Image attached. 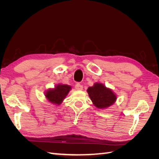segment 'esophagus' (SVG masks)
<instances>
[{"mask_svg": "<svg viewBox=\"0 0 159 159\" xmlns=\"http://www.w3.org/2000/svg\"><path fill=\"white\" fill-rule=\"evenodd\" d=\"M75 88L76 90H81L83 89V85H81L80 83H77L75 85Z\"/></svg>", "mask_w": 159, "mask_h": 159, "instance_id": "1", "label": "esophagus"}]
</instances>
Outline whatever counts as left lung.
<instances>
[{
  "label": "left lung",
  "instance_id": "1",
  "mask_svg": "<svg viewBox=\"0 0 159 159\" xmlns=\"http://www.w3.org/2000/svg\"><path fill=\"white\" fill-rule=\"evenodd\" d=\"M87 91L95 106L99 109L109 107L117 99L113 91L102 84L95 83L92 87H89Z\"/></svg>",
  "mask_w": 159,
  "mask_h": 159
}]
</instances>
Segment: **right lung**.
<instances>
[{
    "label": "right lung",
    "instance_id": "add662e5",
    "mask_svg": "<svg viewBox=\"0 0 159 159\" xmlns=\"http://www.w3.org/2000/svg\"><path fill=\"white\" fill-rule=\"evenodd\" d=\"M71 87L70 85H58L54 89L48 90L45 95L51 103L60 105L65 99Z\"/></svg>",
    "mask_w": 159,
    "mask_h": 159
}]
</instances>
